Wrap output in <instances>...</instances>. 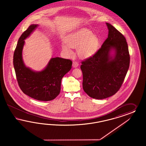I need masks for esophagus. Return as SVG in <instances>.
Instances as JSON below:
<instances>
[{"mask_svg":"<svg viewBox=\"0 0 146 146\" xmlns=\"http://www.w3.org/2000/svg\"><path fill=\"white\" fill-rule=\"evenodd\" d=\"M72 66L73 67H77L79 66V63L78 62H73V64H72Z\"/></svg>","mask_w":146,"mask_h":146,"instance_id":"esophagus-1","label":"esophagus"}]
</instances>
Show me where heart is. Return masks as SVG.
Masks as SVG:
<instances>
[{
    "label": "heart",
    "instance_id": "1",
    "mask_svg": "<svg viewBox=\"0 0 146 146\" xmlns=\"http://www.w3.org/2000/svg\"><path fill=\"white\" fill-rule=\"evenodd\" d=\"M66 44H62V51L68 56L73 54L72 48H77L81 57H90L96 53L100 45V39L87 28H81L67 36L65 39Z\"/></svg>",
    "mask_w": 146,
    "mask_h": 146
}]
</instances>
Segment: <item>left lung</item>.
<instances>
[{
  "label": "left lung",
  "instance_id": "left-lung-1",
  "mask_svg": "<svg viewBox=\"0 0 146 146\" xmlns=\"http://www.w3.org/2000/svg\"><path fill=\"white\" fill-rule=\"evenodd\" d=\"M108 37L93 56L82 62V86L89 96L102 100L120 88L129 66L128 45L124 35L106 23Z\"/></svg>",
  "mask_w": 146,
  "mask_h": 146
}]
</instances>
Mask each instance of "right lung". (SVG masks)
I'll list each match as a JSON object with an SVG mask.
<instances>
[{"instance_id":"1","label":"right lung","mask_w":146,"mask_h":146,"mask_svg":"<svg viewBox=\"0 0 146 146\" xmlns=\"http://www.w3.org/2000/svg\"><path fill=\"white\" fill-rule=\"evenodd\" d=\"M38 25H31L19 38L13 56V65L18 84L23 93L41 101H49L59 94L62 77L70 71L72 62L62 58H51L43 70L33 71L26 66L22 53L25 40Z\"/></svg>"}]
</instances>
